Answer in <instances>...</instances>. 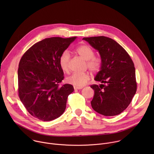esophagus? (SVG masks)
I'll use <instances>...</instances> for the list:
<instances>
[{"mask_svg": "<svg viewBox=\"0 0 154 154\" xmlns=\"http://www.w3.org/2000/svg\"><path fill=\"white\" fill-rule=\"evenodd\" d=\"M83 88V87H77V86H74V89L75 90H81Z\"/></svg>", "mask_w": 154, "mask_h": 154, "instance_id": "obj_1", "label": "esophagus"}]
</instances>
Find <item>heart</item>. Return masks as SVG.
<instances>
[{
    "label": "heart",
    "mask_w": 154,
    "mask_h": 154,
    "mask_svg": "<svg viewBox=\"0 0 154 154\" xmlns=\"http://www.w3.org/2000/svg\"><path fill=\"white\" fill-rule=\"evenodd\" d=\"M75 52L83 59L86 61L87 67L93 72H98L102 66V61L100 58L94 57L93 49L88 45H83L77 47ZM71 56L68 51L63 52L60 57L59 63L60 68L64 72L69 71V64ZM90 79L89 73H74L67 79V82L77 87L83 86Z\"/></svg>",
    "instance_id": "b5f03b06"
}]
</instances>
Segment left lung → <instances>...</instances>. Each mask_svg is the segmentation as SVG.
<instances>
[{
  "label": "left lung",
  "instance_id": "obj_1",
  "mask_svg": "<svg viewBox=\"0 0 154 154\" xmlns=\"http://www.w3.org/2000/svg\"><path fill=\"white\" fill-rule=\"evenodd\" d=\"M100 54L102 66L92 85L94 95L91 102L94 111L105 116L121 113L136 93L134 63L126 51L112 38L103 36L83 38Z\"/></svg>",
  "mask_w": 154,
  "mask_h": 154
}]
</instances>
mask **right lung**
Segmentation results:
<instances>
[{
    "label": "right lung",
    "instance_id": "1",
    "mask_svg": "<svg viewBox=\"0 0 154 154\" xmlns=\"http://www.w3.org/2000/svg\"><path fill=\"white\" fill-rule=\"evenodd\" d=\"M76 37H52L35 43L22 57L17 71L20 101L33 117L50 121L60 117L74 91L70 84L60 86L64 72L59 63L61 54Z\"/></svg>",
    "mask_w": 154,
    "mask_h": 154
}]
</instances>
